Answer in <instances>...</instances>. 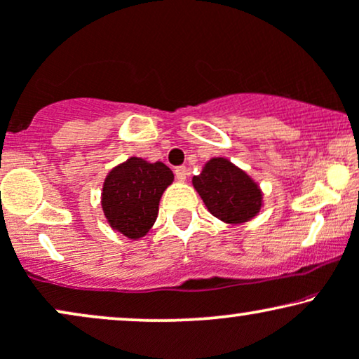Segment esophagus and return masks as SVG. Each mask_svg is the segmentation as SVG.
<instances>
[{
    "instance_id": "34e87169",
    "label": "esophagus",
    "mask_w": 359,
    "mask_h": 359,
    "mask_svg": "<svg viewBox=\"0 0 359 359\" xmlns=\"http://www.w3.org/2000/svg\"><path fill=\"white\" fill-rule=\"evenodd\" d=\"M175 177H177V180H179V182H185V180H187V177H189V170H187V167H177L175 169Z\"/></svg>"
}]
</instances>
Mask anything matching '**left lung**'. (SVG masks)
<instances>
[{
  "instance_id": "1",
  "label": "left lung",
  "mask_w": 359,
  "mask_h": 359,
  "mask_svg": "<svg viewBox=\"0 0 359 359\" xmlns=\"http://www.w3.org/2000/svg\"><path fill=\"white\" fill-rule=\"evenodd\" d=\"M207 210L229 225H240L260 213L263 192L247 172L225 157H212L192 179Z\"/></svg>"
}]
</instances>
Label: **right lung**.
I'll return each instance as SVG.
<instances>
[{"label":"right lung","mask_w":359,"mask_h":359,"mask_svg":"<svg viewBox=\"0 0 359 359\" xmlns=\"http://www.w3.org/2000/svg\"><path fill=\"white\" fill-rule=\"evenodd\" d=\"M174 174L162 162L130 157L109 170L102 184L101 207L109 226L130 240L146 237L157 220L162 194Z\"/></svg>","instance_id":"1"}]
</instances>
